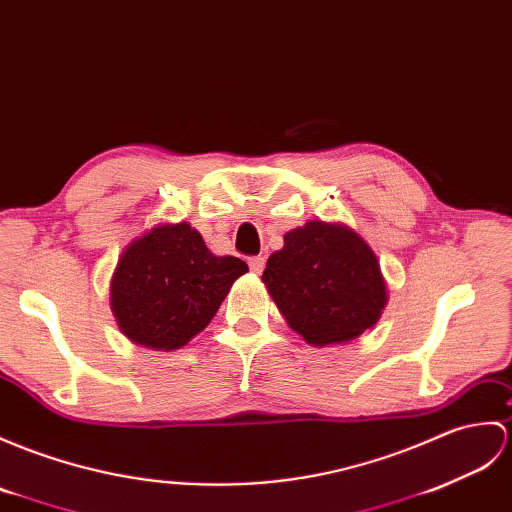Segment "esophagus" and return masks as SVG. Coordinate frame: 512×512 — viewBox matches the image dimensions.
<instances>
[{
  "label": "esophagus",
  "mask_w": 512,
  "mask_h": 512,
  "mask_svg": "<svg viewBox=\"0 0 512 512\" xmlns=\"http://www.w3.org/2000/svg\"><path fill=\"white\" fill-rule=\"evenodd\" d=\"M248 266H251V270L255 272V275H261V270H264V266H266V259L261 257V255L251 257V259H248Z\"/></svg>",
  "instance_id": "1"
}]
</instances>
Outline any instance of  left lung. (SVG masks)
I'll list each match as a JSON object with an SVG mask.
<instances>
[{"label":"left lung","instance_id":"left-lung-1","mask_svg":"<svg viewBox=\"0 0 512 512\" xmlns=\"http://www.w3.org/2000/svg\"><path fill=\"white\" fill-rule=\"evenodd\" d=\"M261 281L288 325L314 347L362 336L388 301L371 246L344 224L320 220L285 233Z\"/></svg>","mask_w":512,"mask_h":512}]
</instances>
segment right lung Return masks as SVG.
I'll use <instances>...</instances> for the list:
<instances>
[{"label":"right lung","mask_w":512,"mask_h":512,"mask_svg":"<svg viewBox=\"0 0 512 512\" xmlns=\"http://www.w3.org/2000/svg\"><path fill=\"white\" fill-rule=\"evenodd\" d=\"M240 257H216L187 222L159 224L126 246L111 279V310L122 334L154 351L181 349L216 316Z\"/></svg>","instance_id":"obj_1"}]
</instances>
